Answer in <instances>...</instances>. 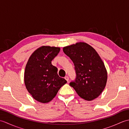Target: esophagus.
<instances>
[{
    "mask_svg": "<svg viewBox=\"0 0 129 129\" xmlns=\"http://www.w3.org/2000/svg\"><path fill=\"white\" fill-rule=\"evenodd\" d=\"M65 79L68 82V81H69V77H68V76H65Z\"/></svg>",
    "mask_w": 129,
    "mask_h": 129,
    "instance_id": "obj_1",
    "label": "esophagus"
}]
</instances>
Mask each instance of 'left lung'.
Wrapping results in <instances>:
<instances>
[{"mask_svg":"<svg viewBox=\"0 0 129 129\" xmlns=\"http://www.w3.org/2000/svg\"><path fill=\"white\" fill-rule=\"evenodd\" d=\"M62 50L73 61L76 73L75 81L70 85L84 100L97 98L105 89L108 79L106 69L99 55L84 42L65 46Z\"/></svg>","mask_w":129,"mask_h":129,"instance_id":"1","label":"left lung"}]
</instances>
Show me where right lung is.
Masks as SVG:
<instances>
[{
    "label": "right lung",
    "instance_id": "add662e5",
    "mask_svg": "<svg viewBox=\"0 0 129 129\" xmlns=\"http://www.w3.org/2000/svg\"><path fill=\"white\" fill-rule=\"evenodd\" d=\"M59 47L42 46L35 50L28 59L24 72V83L35 100L48 103L62 86L67 83L57 75V68L51 61L59 53Z\"/></svg>",
    "mask_w": 129,
    "mask_h": 129
}]
</instances>
